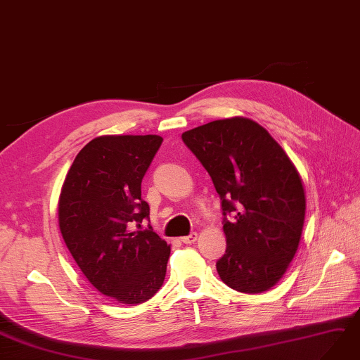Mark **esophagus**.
<instances>
[{
	"mask_svg": "<svg viewBox=\"0 0 360 360\" xmlns=\"http://www.w3.org/2000/svg\"><path fill=\"white\" fill-rule=\"evenodd\" d=\"M197 239H198L197 233H191L189 236H183L181 242H183V244H186V245H191V244H193V242H197Z\"/></svg>",
	"mask_w": 360,
	"mask_h": 360,
	"instance_id": "obj_1",
	"label": "esophagus"
}]
</instances>
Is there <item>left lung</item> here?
<instances>
[{
	"label": "left lung",
	"mask_w": 360,
	"mask_h": 360,
	"mask_svg": "<svg viewBox=\"0 0 360 360\" xmlns=\"http://www.w3.org/2000/svg\"><path fill=\"white\" fill-rule=\"evenodd\" d=\"M221 197L227 239L219 278L244 294H260L283 277L303 231V180L278 142L256 121H212L181 134Z\"/></svg>",
	"instance_id": "left-lung-1"
}]
</instances>
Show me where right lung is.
Returning <instances> with one entry per match:
<instances>
[{
    "instance_id": "obj_1",
    "label": "right lung",
    "mask_w": 360,
    "mask_h": 360,
    "mask_svg": "<svg viewBox=\"0 0 360 360\" xmlns=\"http://www.w3.org/2000/svg\"><path fill=\"white\" fill-rule=\"evenodd\" d=\"M158 134H105L77 154L62 184L59 229L89 283L112 300L136 306L162 288L171 247L151 229L141 183L158 153Z\"/></svg>"
}]
</instances>
